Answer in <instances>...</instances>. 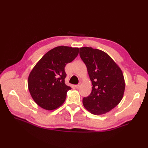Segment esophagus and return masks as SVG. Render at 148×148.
Wrapping results in <instances>:
<instances>
[{"mask_svg":"<svg viewBox=\"0 0 148 148\" xmlns=\"http://www.w3.org/2000/svg\"><path fill=\"white\" fill-rule=\"evenodd\" d=\"M80 86H81L80 84H76V85H75L74 86H75V88H79Z\"/></svg>","mask_w":148,"mask_h":148,"instance_id":"1","label":"esophagus"}]
</instances>
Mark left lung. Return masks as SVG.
I'll return each mask as SVG.
<instances>
[{"instance_id": "obj_1", "label": "left lung", "mask_w": 148, "mask_h": 148, "mask_svg": "<svg viewBox=\"0 0 148 148\" xmlns=\"http://www.w3.org/2000/svg\"><path fill=\"white\" fill-rule=\"evenodd\" d=\"M87 67L92 90L83 99L84 108L93 114H103L114 108L123 96L125 84L122 71L110 56L90 47L79 48Z\"/></svg>"}]
</instances>
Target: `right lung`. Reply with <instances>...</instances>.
Here are the masks:
<instances>
[{
	"label": "right lung",
	"instance_id": "right-lung-1",
	"mask_svg": "<svg viewBox=\"0 0 148 148\" xmlns=\"http://www.w3.org/2000/svg\"><path fill=\"white\" fill-rule=\"evenodd\" d=\"M78 53V48L57 46L37 62L28 79L30 95L37 105L46 110H53L63 104L67 91L71 89L65 83V67Z\"/></svg>",
	"mask_w": 148,
	"mask_h": 148
}]
</instances>
